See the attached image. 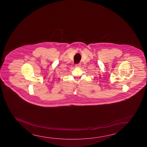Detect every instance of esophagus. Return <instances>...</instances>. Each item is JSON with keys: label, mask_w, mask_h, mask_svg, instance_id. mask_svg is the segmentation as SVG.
Here are the masks:
<instances>
[{"label": "esophagus", "mask_w": 147, "mask_h": 147, "mask_svg": "<svg viewBox=\"0 0 147 147\" xmlns=\"http://www.w3.org/2000/svg\"><path fill=\"white\" fill-rule=\"evenodd\" d=\"M80 65H81L80 64V63H78V64H77V65H75V67H80Z\"/></svg>", "instance_id": "esophagus-1"}]
</instances>
